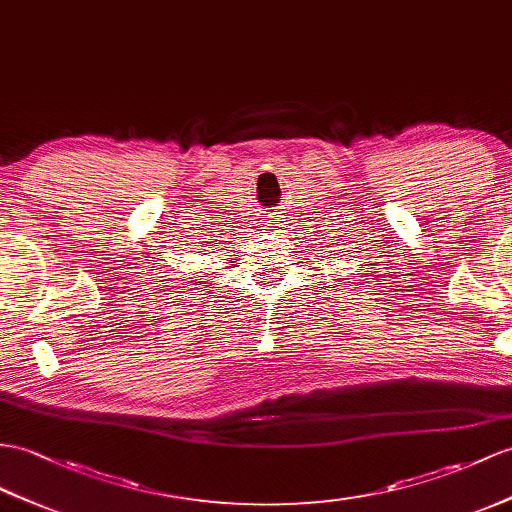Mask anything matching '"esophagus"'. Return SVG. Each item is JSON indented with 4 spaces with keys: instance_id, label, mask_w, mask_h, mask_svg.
I'll return each instance as SVG.
<instances>
[{
    "instance_id": "34e87169",
    "label": "esophagus",
    "mask_w": 512,
    "mask_h": 512,
    "mask_svg": "<svg viewBox=\"0 0 512 512\" xmlns=\"http://www.w3.org/2000/svg\"><path fill=\"white\" fill-rule=\"evenodd\" d=\"M282 221H284V219H282L280 215H269V217H267V226H271L273 232H280V228H284Z\"/></svg>"
}]
</instances>
